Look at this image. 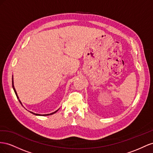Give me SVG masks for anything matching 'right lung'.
I'll return each mask as SVG.
<instances>
[{
    "instance_id": "right-lung-1",
    "label": "right lung",
    "mask_w": 153,
    "mask_h": 153,
    "mask_svg": "<svg viewBox=\"0 0 153 153\" xmlns=\"http://www.w3.org/2000/svg\"><path fill=\"white\" fill-rule=\"evenodd\" d=\"M12 85H13V90H14V91H15V94H16V97H17V99H19V102H20V104H22L21 103V102H20V101L19 100V97H18V95H17V94H16V90H15V87H14V85H13V79H12ZM58 110L57 111H54V112H53V113H50V114H46V115H43V116H45V115H52V114H54V113H55L56 111H58ZM31 113H33V114H34V115H40V114H36V113H33V112H30Z\"/></svg>"
}]
</instances>
